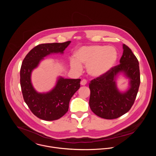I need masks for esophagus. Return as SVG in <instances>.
<instances>
[{
    "mask_svg": "<svg viewBox=\"0 0 156 156\" xmlns=\"http://www.w3.org/2000/svg\"><path fill=\"white\" fill-rule=\"evenodd\" d=\"M86 83H87V81H86V80H85V79L82 80L81 81V83H80L81 85H82V86H84V85H86Z\"/></svg>",
    "mask_w": 156,
    "mask_h": 156,
    "instance_id": "34e87169",
    "label": "esophagus"
}]
</instances>
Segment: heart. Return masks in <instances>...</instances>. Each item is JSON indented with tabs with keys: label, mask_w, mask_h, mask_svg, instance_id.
Here are the masks:
<instances>
[{
	"label": "heart",
	"mask_w": 156,
	"mask_h": 156,
	"mask_svg": "<svg viewBox=\"0 0 156 156\" xmlns=\"http://www.w3.org/2000/svg\"><path fill=\"white\" fill-rule=\"evenodd\" d=\"M76 60L70 62L71 67L76 70L81 68V63L86 65L89 75L98 77L105 74L112 67L117 60L116 51L103 46H84L78 49L74 55Z\"/></svg>",
	"instance_id": "heart-1"
}]
</instances>
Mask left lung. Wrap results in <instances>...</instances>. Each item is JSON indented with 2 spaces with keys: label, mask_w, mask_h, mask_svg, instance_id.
<instances>
[{
  "label": "left lung",
  "mask_w": 156,
  "mask_h": 156,
  "mask_svg": "<svg viewBox=\"0 0 156 156\" xmlns=\"http://www.w3.org/2000/svg\"><path fill=\"white\" fill-rule=\"evenodd\" d=\"M120 64L105 74L91 80L89 84L91 93L90 107L98 117L105 119H117L130 110L136 99L140 84L139 62L131 49L123 44ZM123 71L130 79V88L124 94L117 90L116 75Z\"/></svg>",
  "instance_id": "1"
}]
</instances>
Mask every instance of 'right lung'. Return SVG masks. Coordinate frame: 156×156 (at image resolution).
<instances>
[{"mask_svg":"<svg viewBox=\"0 0 156 156\" xmlns=\"http://www.w3.org/2000/svg\"><path fill=\"white\" fill-rule=\"evenodd\" d=\"M70 42L39 44L28 52L22 62L20 85L23 97L32 113L40 119L52 121L63 116L68 112L72 97L80 87V79L60 78L51 91L41 94L34 90L31 83V72L39 62L51 53H63Z\"/></svg>","mask_w":156,"mask_h":156,"instance_id":"obj_1","label":"right lung"}]
</instances>
